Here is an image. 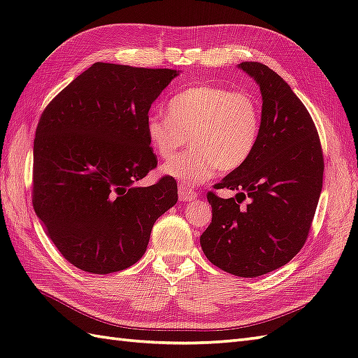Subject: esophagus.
<instances>
[{
	"label": "esophagus",
	"mask_w": 358,
	"mask_h": 358,
	"mask_svg": "<svg viewBox=\"0 0 358 358\" xmlns=\"http://www.w3.org/2000/svg\"><path fill=\"white\" fill-rule=\"evenodd\" d=\"M178 194H179V200L180 202H191L197 197V193L194 191V188H191L187 184H180L178 188Z\"/></svg>",
	"instance_id": "obj_1"
}]
</instances>
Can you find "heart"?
Listing matches in <instances>:
<instances>
[{"label":"heart","instance_id":"b5f03b06","mask_svg":"<svg viewBox=\"0 0 358 358\" xmlns=\"http://www.w3.org/2000/svg\"><path fill=\"white\" fill-rule=\"evenodd\" d=\"M145 134L156 155L171 159L188 143L193 149L162 167L185 184H203L215 170L231 173L255 152L261 134V108L248 91L197 85L174 94L167 117L152 113Z\"/></svg>","mask_w":358,"mask_h":358}]
</instances>
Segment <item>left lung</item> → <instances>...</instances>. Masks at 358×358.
<instances>
[{
	"label": "left lung",
	"mask_w": 358,
	"mask_h": 358,
	"mask_svg": "<svg viewBox=\"0 0 358 358\" xmlns=\"http://www.w3.org/2000/svg\"><path fill=\"white\" fill-rule=\"evenodd\" d=\"M240 68L263 95L261 134L248 162L214 185L238 189V199L208 191L213 220L200 245L224 272L255 278L282 267L305 245L325 165L315 121L290 86L259 62H241Z\"/></svg>",
	"instance_id": "obj_1"
}]
</instances>
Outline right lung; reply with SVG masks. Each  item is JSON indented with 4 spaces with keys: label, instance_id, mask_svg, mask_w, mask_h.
I'll return each instance as SVG.
<instances>
[{
    "label": "right lung",
    "instance_id": "add662e5",
    "mask_svg": "<svg viewBox=\"0 0 358 358\" xmlns=\"http://www.w3.org/2000/svg\"><path fill=\"white\" fill-rule=\"evenodd\" d=\"M178 73L97 62L43 109L33 144L31 202L62 257L83 272L124 270L144 255L155 222L178 202L145 121Z\"/></svg>",
    "mask_w": 358,
    "mask_h": 358
}]
</instances>
